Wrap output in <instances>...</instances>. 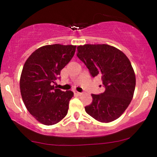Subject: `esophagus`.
I'll use <instances>...</instances> for the list:
<instances>
[{
    "label": "esophagus",
    "mask_w": 157,
    "mask_h": 157,
    "mask_svg": "<svg viewBox=\"0 0 157 157\" xmlns=\"http://www.w3.org/2000/svg\"><path fill=\"white\" fill-rule=\"evenodd\" d=\"M75 94H76V95H78V96H81V95H82V93H80V92H78V91H76V92H75Z\"/></svg>",
    "instance_id": "1"
}]
</instances>
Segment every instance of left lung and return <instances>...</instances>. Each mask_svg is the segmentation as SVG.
Masks as SVG:
<instances>
[{
	"label": "left lung",
	"instance_id": "8db88e82",
	"mask_svg": "<svg viewBox=\"0 0 157 157\" xmlns=\"http://www.w3.org/2000/svg\"><path fill=\"white\" fill-rule=\"evenodd\" d=\"M76 55L92 77L101 76L104 93L91 94L93 101L86 112L100 122L109 123L121 117L132 101L136 77L127 56L107 44H85L77 47Z\"/></svg>",
	"mask_w": 157,
	"mask_h": 157
}]
</instances>
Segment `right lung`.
<instances>
[{"label": "right lung", "instance_id": "1", "mask_svg": "<svg viewBox=\"0 0 157 157\" xmlns=\"http://www.w3.org/2000/svg\"><path fill=\"white\" fill-rule=\"evenodd\" d=\"M76 46L47 45L26 60L20 79L23 103L30 113L44 125L57 124L68 113L74 93L56 89L53 83L74 56Z\"/></svg>", "mask_w": 157, "mask_h": 157}]
</instances>
